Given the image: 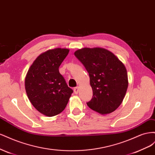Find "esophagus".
<instances>
[{"instance_id":"esophagus-1","label":"esophagus","mask_w":155,"mask_h":155,"mask_svg":"<svg viewBox=\"0 0 155 155\" xmlns=\"http://www.w3.org/2000/svg\"><path fill=\"white\" fill-rule=\"evenodd\" d=\"M74 93L76 94H78V92H79V87H75V88H74Z\"/></svg>"}]
</instances>
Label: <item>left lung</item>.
<instances>
[{"mask_svg":"<svg viewBox=\"0 0 155 155\" xmlns=\"http://www.w3.org/2000/svg\"><path fill=\"white\" fill-rule=\"evenodd\" d=\"M74 55L85 66L90 77L93 96L87 105L101 114L114 112L122 103L128 88L124 64L104 48H83L75 51Z\"/></svg>","mask_w":155,"mask_h":155,"instance_id":"1","label":"left lung"}]
</instances>
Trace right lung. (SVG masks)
I'll use <instances>...</instances> for the list:
<instances>
[{
  "label": "right lung",
  "instance_id": "right-lung-1",
  "mask_svg": "<svg viewBox=\"0 0 155 155\" xmlns=\"http://www.w3.org/2000/svg\"><path fill=\"white\" fill-rule=\"evenodd\" d=\"M69 51L56 48L45 51L33 62L26 75L27 96L33 106L46 116L61 113L73 92L59 71Z\"/></svg>",
  "mask_w": 155,
  "mask_h": 155
}]
</instances>
